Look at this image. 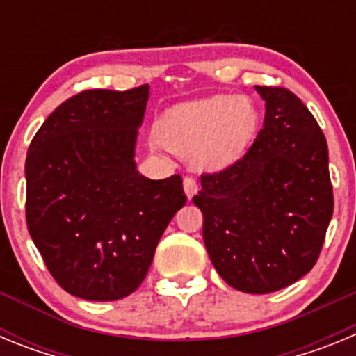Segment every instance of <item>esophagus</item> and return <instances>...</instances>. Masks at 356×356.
<instances>
[{
  "label": "esophagus",
  "instance_id": "obj_1",
  "mask_svg": "<svg viewBox=\"0 0 356 356\" xmlns=\"http://www.w3.org/2000/svg\"><path fill=\"white\" fill-rule=\"evenodd\" d=\"M184 188H185V194H187V197L191 200V197H193L194 194L197 193L196 178H193V176H185V178H184Z\"/></svg>",
  "mask_w": 356,
  "mask_h": 356
}]
</instances>
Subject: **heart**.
I'll return each mask as SVG.
<instances>
[{"label":"heart","mask_w":356,"mask_h":356,"mask_svg":"<svg viewBox=\"0 0 356 356\" xmlns=\"http://www.w3.org/2000/svg\"><path fill=\"white\" fill-rule=\"evenodd\" d=\"M259 128V110L248 97L213 96L169 110L163 140L175 149H197L201 168L221 169L250 147Z\"/></svg>","instance_id":"b5f03b06"}]
</instances>
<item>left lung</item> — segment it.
I'll return each mask as SVG.
<instances>
[{"instance_id": "obj_1", "label": "left lung", "mask_w": 356, "mask_h": 356, "mask_svg": "<svg viewBox=\"0 0 356 356\" xmlns=\"http://www.w3.org/2000/svg\"><path fill=\"white\" fill-rule=\"evenodd\" d=\"M264 127L248 153L201 175L193 197L216 271L248 294H269L303 278L319 259L333 213L328 146L300 97L260 87Z\"/></svg>"}]
</instances>
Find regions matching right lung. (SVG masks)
<instances>
[{
	"instance_id": "right-lung-1",
	"label": "right lung",
	"mask_w": 356,
	"mask_h": 356,
	"mask_svg": "<svg viewBox=\"0 0 356 356\" xmlns=\"http://www.w3.org/2000/svg\"><path fill=\"white\" fill-rule=\"evenodd\" d=\"M149 85L69 97L28 147L26 225L69 294L115 301L143 284L163 229L187 203L181 176L149 180L135 143Z\"/></svg>"
}]
</instances>
